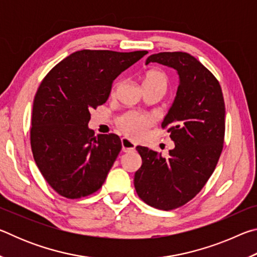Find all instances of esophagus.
Here are the masks:
<instances>
[{
    "label": "esophagus",
    "mask_w": 257,
    "mask_h": 257,
    "mask_svg": "<svg viewBox=\"0 0 257 257\" xmlns=\"http://www.w3.org/2000/svg\"><path fill=\"white\" fill-rule=\"evenodd\" d=\"M121 145H122V151L124 152V153H129V152H133L135 150V147H136V145H135V143L130 141V139L123 137L122 139H121Z\"/></svg>",
    "instance_id": "34e87169"
}]
</instances>
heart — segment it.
Listing matches in <instances>:
<instances>
[{"mask_svg":"<svg viewBox=\"0 0 257 257\" xmlns=\"http://www.w3.org/2000/svg\"><path fill=\"white\" fill-rule=\"evenodd\" d=\"M162 85L167 88L168 85V78L163 72L151 70L147 71L144 77H143V86L145 85ZM120 125L122 128L125 134H128L129 136L138 138L143 136V134L145 133L146 128L152 123V118L147 115L138 114V113L130 112L123 115L120 119Z\"/></svg>","mask_w":257,"mask_h":257,"instance_id":"1","label":"heart"}]
</instances>
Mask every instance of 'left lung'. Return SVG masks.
I'll use <instances>...</instances> for the list:
<instances>
[{
    "label": "left lung",
    "instance_id": "left-lung-1",
    "mask_svg": "<svg viewBox=\"0 0 257 257\" xmlns=\"http://www.w3.org/2000/svg\"><path fill=\"white\" fill-rule=\"evenodd\" d=\"M156 62L179 76L176 97L162 121L175 149L169 159L137 146L142 167L135 173L138 196L159 210H173L194 198L214 171L223 147L224 101L219 81L186 52L152 54Z\"/></svg>",
    "mask_w": 257,
    "mask_h": 257
}]
</instances>
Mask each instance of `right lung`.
Wrapping results in <instances>:
<instances>
[{
    "label": "right lung",
    "mask_w": 257,
    "mask_h": 257,
    "mask_svg": "<svg viewBox=\"0 0 257 257\" xmlns=\"http://www.w3.org/2000/svg\"><path fill=\"white\" fill-rule=\"evenodd\" d=\"M147 53L77 51L43 79L34 98L30 144L43 177L61 196H88L104 184L121 141L115 134L95 136L90 110L105 103L115 78Z\"/></svg>",
    "instance_id": "1"
}]
</instances>
